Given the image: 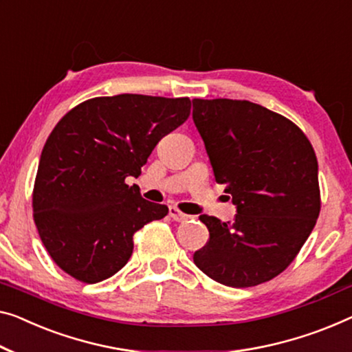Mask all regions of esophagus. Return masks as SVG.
Wrapping results in <instances>:
<instances>
[{"mask_svg": "<svg viewBox=\"0 0 352 352\" xmlns=\"http://www.w3.org/2000/svg\"><path fill=\"white\" fill-rule=\"evenodd\" d=\"M169 217H170L172 219H174V221H177V223L188 221V219L191 218L190 214H186V213L180 212V210H178L177 207H169Z\"/></svg>", "mask_w": 352, "mask_h": 352, "instance_id": "obj_1", "label": "esophagus"}]
</instances>
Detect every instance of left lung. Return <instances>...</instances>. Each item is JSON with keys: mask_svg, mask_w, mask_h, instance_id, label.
Returning <instances> with one entry per match:
<instances>
[{"mask_svg": "<svg viewBox=\"0 0 352 352\" xmlns=\"http://www.w3.org/2000/svg\"><path fill=\"white\" fill-rule=\"evenodd\" d=\"M192 120L237 207L232 223L199 217L210 239L194 264L221 285L258 286L296 259L316 224V153L297 124L250 101L192 99Z\"/></svg>", "mask_w": 352, "mask_h": 352, "instance_id": "1", "label": "left lung"}]
</instances>
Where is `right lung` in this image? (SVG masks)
Returning <instances> with one entry per match:
<instances>
[{
  "label": "right lung",
  "mask_w": 352,
  "mask_h": 352,
  "mask_svg": "<svg viewBox=\"0 0 352 352\" xmlns=\"http://www.w3.org/2000/svg\"><path fill=\"white\" fill-rule=\"evenodd\" d=\"M190 98H93L63 117L42 148L33 217L55 264L82 283L123 269L133 235L169 208L142 199L140 175L160 140L190 117Z\"/></svg>",
  "instance_id": "1"
}]
</instances>
